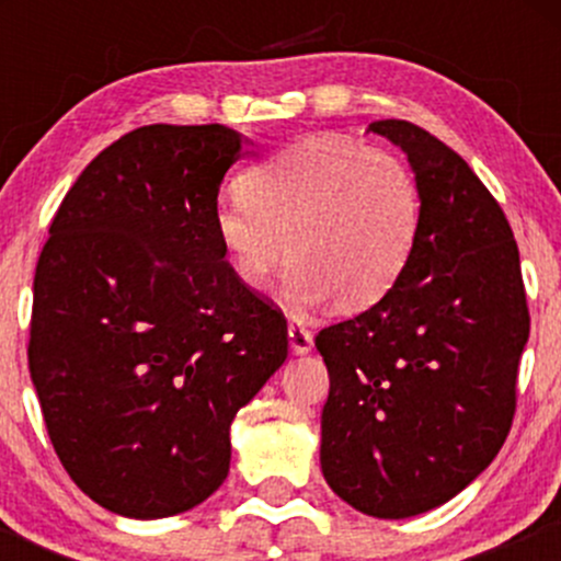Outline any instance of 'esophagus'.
Here are the masks:
<instances>
[{
	"mask_svg": "<svg viewBox=\"0 0 561 561\" xmlns=\"http://www.w3.org/2000/svg\"><path fill=\"white\" fill-rule=\"evenodd\" d=\"M287 340H289V351H293L295 356H306V353L313 347L311 332L302 330L298 321H289V327H287Z\"/></svg>",
	"mask_w": 561,
	"mask_h": 561,
	"instance_id": "esophagus-1",
	"label": "esophagus"
}]
</instances>
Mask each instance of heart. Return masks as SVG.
Instances as JSON below:
<instances>
[{
	"label": "heart",
	"mask_w": 561,
	"mask_h": 561,
	"mask_svg": "<svg viewBox=\"0 0 561 561\" xmlns=\"http://www.w3.org/2000/svg\"><path fill=\"white\" fill-rule=\"evenodd\" d=\"M422 221L416 176L401 158L337 134L282 147L221 197L214 234L231 276L261 293L289 255V298L345 311L375 306L401 279Z\"/></svg>",
	"instance_id": "obj_1"
}]
</instances>
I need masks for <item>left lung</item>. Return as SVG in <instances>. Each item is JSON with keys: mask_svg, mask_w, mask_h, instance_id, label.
Here are the masks:
<instances>
[{"mask_svg": "<svg viewBox=\"0 0 561 561\" xmlns=\"http://www.w3.org/2000/svg\"><path fill=\"white\" fill-rule=\"evenodd\" d=\"M369 131L409 160L422 221L396 287L317 334L321 472L358 512L405 519L465 491L504 446L530 317L504 210L461 156L409 121Z\"/></svg>", "mask_w": 561, "mask_h": 561, "instance_id": "1", "label": "left lung"}]
</instances>
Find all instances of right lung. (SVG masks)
<instances>
[{
  "instance_id": "add662e5",
  "label": "right lung",
  "mask_w": 561,
  "mask_h": 561,
  "mask_svg": "<svg viewBox=\"0 0 561 561\" xmlns=\"http://www.w3.org/2000/svg\"><path fill=\"white\" fill-rule=\"evenodd\" d=\"M234 128L141 126L70 186L34 276L28 369L62 467L107 512H190L229 474V430L287 358V321L214 234Z\"/></svg>"
}]
</instances>
